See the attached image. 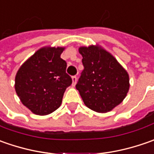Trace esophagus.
Listing matches in <instances>:
<instances>
[{
	"label": "esophagus",
	"mask_w": 154,
	"mask_h": 154,
	"mask_svg": "<svg viewBox=\"0 0 154 154\" xmlns=\"http://www.w3.org/2000/svg\"><path fill=\"white\" fill-rule=\"evenodd\" d=\"M72 80H73V83H72V85L73 86H75V84H76V81H77V77L74 75V76H72Z\"/></svg>",
	"instance_id": "34e87169"
}]
</instances>
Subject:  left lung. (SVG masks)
<instances>
[{"label": "left lung", "instance_id": "obj_1", "mask_svg": "<svg viewBox=\"0 0 154 154\" xmlns=\"http://www.w3.org/2000/svg\"><path fill=\"white\" fill-rule=\"evenodd\" d=\"M84 69L76 84L83 102L97 112L122 103L129 88L128 74L113 56L97 46L80 47Z\"/></svg>", "mask_w": 154, "mask_h": 154}]
</instances>
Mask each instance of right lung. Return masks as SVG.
Returning <instances> with one entry per match:
<instances>
[{"instance_id": "1", "label": "right lung", "mask_w": 154, "mask_h": 154, "mask_svg": "<svg viewBox=\"0 0 154 154\" xmlns=\"http://www.w3.org/2000/svg\"><path fill=\"white\" fill-rule=\"evenodd\" d=\"M63 48H43L25 62L15 77V90L22 103L34 114L45 116L57 109L72 78L61 58Z\"/></svg>"}]
</instances>
